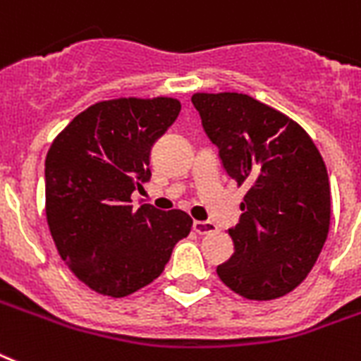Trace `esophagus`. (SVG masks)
I'll use <instances>...</instances> for the list:
<instances>
[{
  "label": "esophagus",
  "instance_id": "esophagus-1",
  "mask_svg": "<svg viewBox=\"0 0 361 361\" xmlns=\"http://www.w3.org/2000/svg\"><path fill=\"white\" fill-rule=\"evenodd\" d=\"M194 231L197 235H210V233H216L218 227L212 224V221H201V220H195L194 221Z\"/></svg>",
  "mask_w": 361,
  "mask_h": 361
}]
</instances>
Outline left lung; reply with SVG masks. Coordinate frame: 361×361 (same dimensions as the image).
Returning <instances> with one entry per match:
<instances>
[{"mask_svg": "<svg viewBox=\"0 0 361 361\" xmlns=\"http://www.w3.org/2000/svg\"><path fill=\"white\" fill-rule=\"evenodd\" d=\"M203 128L236 186H247L235 253L216 268L247 300L295 290L315 267L330 229V183L321 152L302 126L244 93H195Z\"/></svg>", "mask_w": 361, "mask_h": 361, "instance_id": "8db88e82", "label": "left lung"}]
</instances>
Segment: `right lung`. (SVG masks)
I'll return each mask as SVG.
<instances>
[{"label":"right lung","mask_w":361,"mask_h":361,"mask_svg":"<svg viewBox=\"0 0 361 361\" xmlns=\"http://www.w3.org/2000/svg\"><path fill=\"white\" fill-rule=\"evenodd\" d=\"M171 97L102 100L76 115L46 154V220L57 252L89 289L123 298L162 274L190 235L184 210L132 207L152 143L175 123Z\"/></svg>","instance_id":"1"}]
</instances>
